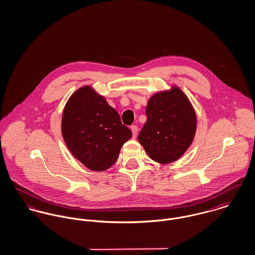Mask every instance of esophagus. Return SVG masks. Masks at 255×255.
<instances>
[{
    "label": "esophagus",
    "instance_id": "1",
    "mask_svg": "<svg viewBox=\"0 0 255 255\" xmlns=\"http://www.w3.org/2000/svg\"><path fill=\"white\" fill-rule=\"evenodd\" d=\"M130 129H131V131H132V137H133V138H136V136H137V131H138L137 127H136V126H131V127H130Z\"/></svg>",
    "mask_w": 255,
    "mask_h": 255
}]
</instances>
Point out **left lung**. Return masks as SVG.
Masks as SVG:
<instances>
[{"instance_id":"1","label":"left lung","mask_w":255,"mask_h":255,"mask_svg":"<svg viewBox=\"0 0 255 255\" xmlns=\"http://www.w3.org/2000/svg\"><path fill=\"white\" fill-rule=\"evenodd\" d=\"M147 122L139 143L155 162L166 164L181 158L191 146L197 130V115L188 96L172 85L154 93L146 106Z\"/></svg>"}]
</instances>
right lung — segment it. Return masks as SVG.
Returning <instances> with one entry per match:
<instances>
[{"label":"right lung","mask_w":255,"mask_h":255,"mask_svg":"<svg viewBox=\"0 0 255 255\" xmlns=\"http://www.w3.org/2000/svg\"><path fill=\"white\" fill-rule=\"evenodd\" d=\"M61 132L71 154L93 171L110 168L132 136L119 113L91 86L81 87L70 96L62 113Z\"/></svg>","instance_id":"obj_1"}]
</instances>
